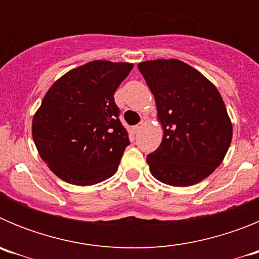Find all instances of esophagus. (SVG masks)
I'll return each mask as SVG.
<instances>
[{
	"mask_svg": "<svg viewBox=\"0 0 259 259\" xmlns=\"http://www.w3.org/2000/svg\"><path fill=\"white\" fill-rule=\"evenodd\" d=\"M143 127H144V122H140V123H139V124L134 125V131H135V132H139Z\"/></svg>",
	"mask_w": 259,
	"mask_h": 259,
	"instance_id": "obj_1",
	"label": "esophagus"
}]
</instances>
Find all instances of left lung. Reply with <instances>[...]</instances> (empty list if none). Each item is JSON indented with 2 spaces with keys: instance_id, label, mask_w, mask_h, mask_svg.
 I'll list each match as a JSON object with an SVG mask.
<instances>
[{
  "instance_id": "obj_1",
  "label": "left lung",
  "mask_w": 259,
  "mask_h": 259,
  "mask_svg": "<svg viewBox=\"0 0 259 259\" xmlns=\"http://www.w3.org/2000/svg\"><path fill=\"white\" fill-rule=\"evenodd\" d=\"M154 95L162 143L146 158L152 175L189 187L211 175L232 140V123L221 93L200 71L179 59L137 65Z\"/></svg>"
}]
</instances>
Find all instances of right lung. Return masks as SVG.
<instances>
[{"label": "right lung", "mask_w": 259, "mask_h": 259, "mask_svg": "<svg viewBox=\"0 0 259 259\" xmlns=\"http://www.w3.org/2000/svg\"><path fill=\"white\" fill-rule=\"evenodd\" d=\"M132 67L127 62H88L59 77L44 96L32 137L59 179L83 187L116 172L130 140L114 93Z\"/></svg>", "instance_id": "add662e5"}]
</instances>
